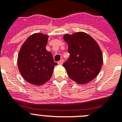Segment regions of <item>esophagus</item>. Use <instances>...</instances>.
<instances>
[{"label":"esophagus","instance_id":"1","mask_svg":"<svg viewBox=\"0 0 122 122\" xmlns=\"http://www.w3.org/2000/svg\"><path fill=\"white\" fill-rule=\"evenodd\" d=\"M63 59H62V60H60V61H59V62H58V64L60 65H62L63 64Z\"/></svg>","mask_w":122,"mask_h":122}]
</instances>
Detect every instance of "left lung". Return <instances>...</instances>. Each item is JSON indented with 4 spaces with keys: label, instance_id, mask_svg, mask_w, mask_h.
Instances as JSON below:
<instances>
[{
    "label": "left lung",
    "instance_id": "obj_1",
    "mask_svg": "<svg viewBox=\"0 0 122 122\" xmlns=\"http://www.w3.org/2000/svg\"><path fill=\"white\" fill-rule=\"evenodd\" d=\"M70 57L63 64L70 78L79 84H85L94 79L101 70L103 54L97 42L83 32L65 34Z\"/></svg>",
    "mask_w": 122,
    "mask_h": 122
}]
</instances>
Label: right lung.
Wrapping results in <instances>:
<instances>
[{"instance_id": "add662e5", "label": "right lung", "mask_w": 122, "mask_h": 122, "mask_svg": "<svg viewBox=\"0 0 122 122\" xmlns=\"http://www.w3.org/2000/svg\"><path fill=\"white\" fill-rule=\"evenodd\" d=\"M49 36L33 33L21 46L18 56V66L21 76L30 84L41 86L48 81L54 66L52 55L46 49Z\"/></svg>"}]
</instances>
